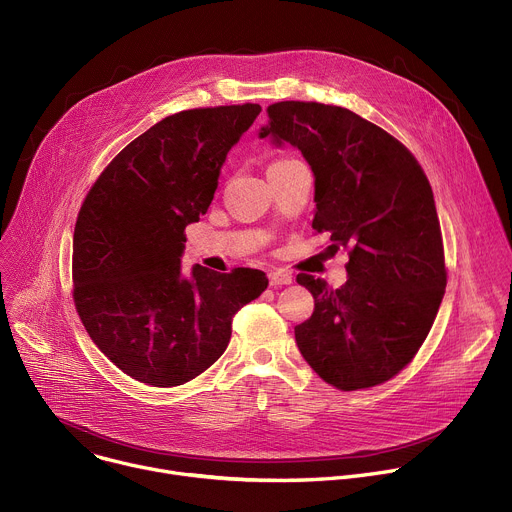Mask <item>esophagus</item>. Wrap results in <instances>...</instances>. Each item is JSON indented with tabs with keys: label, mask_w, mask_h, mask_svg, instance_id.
I'll return each instance as SVG.
<instances>
[{
	"label": "esophagus",
	"mask_w": 512,
	"mask_h": 512,
	"mask_svg": "<svg viewBox=\"0 0 512 512\" xmlns=\"http://www.w3.org/2000/svg\"><path fill=\"white\" fill-rule=\"evenodd\" d=\"M291 275L289 273H285V271H271L269 273V283L273 285V287H281V285H291Z\"/></svg>",
	"instance_id": "34e87169"
}]
</instances>
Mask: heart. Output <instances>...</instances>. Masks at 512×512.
I'll return each mask as SVG.
<instances>
[{"label":"heart","instance_id":"heart-1","mask_svg":"<svg viewBox=\"0 0 512 512\" xmlns=\"http://www.w3.org/2000/svg\"><path fill=\"white\" fill-rule=\"evenodd\" d=\"M277 162H279V160H277Z\"/></svg>","mask_w":512,"mask_h":512}]
</instances>
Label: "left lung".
<instances>
[{"label":"left lung","mask_w":512,"mask_h":512,"mask_svg":"<svg viewBox=\"0 0 512 512\" xmlns=\"http://www.w3.org/2000/svg\"><path fill=\"white\" fill-rule=\"evenodd\" d=\"M267 114L259 138L291 144L311 166L313 229L350 249L339 289L297 275L315 299L295 325L297 348L339 390L382 384L414 358L444 295L432 187L404 144L348 108L287 100Z\"/></svg>","instance_id":"obj_1"}]
</instances>
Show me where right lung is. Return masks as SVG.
I'll return each mask as SVG.
<instances>
[{"label":"right lung","mask_w":512,"mask_h":512,"mask_svg":"<svg viewBox=\"0 0 512 512\" xmlns=\"http://www.w3.org/2000/svg\"><path fill=\"white\" fill-rule=\"evenodd\" d=\"M259 112L241 104L162 118L118 152L78 213V315L100 352L142 384L203 374L227 350L233 315L267 289L259 269H181L185 229L207 213L227 152Z\"/></svg>","instance_id":"obj_1"}]
</instances>
